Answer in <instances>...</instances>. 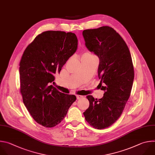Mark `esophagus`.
I'll use <instances>...</instances> for the list:
<instances>
[{
	"mask_svg": "<svg viewBox=\"0 0 155 155\" xmlns=\"http://www.w3.org/2000/svg\"><path fill=\"white\" fill-rule=\"evenodd\" d=\"M82 97H83V96H82V95H76L77 100H79V99H81V98H82Z\"/></svg>",
	"mask_w": 155,
	"mask_h": 155,
	"instance_id": "obj_1",
	"label": "esophagus"
}]
</instances>
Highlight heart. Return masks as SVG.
Listing matches in <instances>:
<instances>
[{"label": "heart", "instance_id": "1", "mask_svg": "<svg viewBox=\"0 0 155 155\" xmlns=\"http://www.w3.org/2000/svg\"><path fill=\"white\" fill-rule=\"evenodd\" d=\"M82 59H87V60H92L97 59V57H96L95 55L89 52L88 51H85L82 54Z\"/></svg>", "mask_w": 155, "mask_h": 155}]
</instances>
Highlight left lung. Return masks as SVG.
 Masks as SVG:
<instances>
[{"label":"left lung","instance_id":"8db88e82","mask_svg":"<svg viewBox=\"0 0 155 155\" xmlns=\"http://www.w3.org/2000/svg\"><path fill=\"white\" fill-rule=\"evenodd\" d=\"M82 35L87 48L100 59L99 85L104 91L98 100L87 96L89 107L84 115L90 126L102 130L114 124L125 107L134 78L133 64L128 46L113 28L84 30Z\"/></svg>","mask_w":155,"mask_h":155}]
</instances>
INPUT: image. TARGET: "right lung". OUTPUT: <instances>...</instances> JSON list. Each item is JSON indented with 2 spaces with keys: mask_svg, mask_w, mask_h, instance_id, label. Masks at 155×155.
<instances>
[{
  "mask_svg": "<svg viewBox=\"0 0 155 155\" xmlns=\"http://www.w3.org/2000/svg\"><path fill=\"white\" fill-rule=\"evenodd\" d=\"M77 48L74 34L46 31L22 54L19 74L23 103L33 118L45 127L59 124L76 100L75 95L63 94L51 84Z\"/></svg>",
  "mask_w": 155,
  "mask_h": 155,
  "instance_id": "add662e5",
  "label": "right lung"
}]
</instances>
